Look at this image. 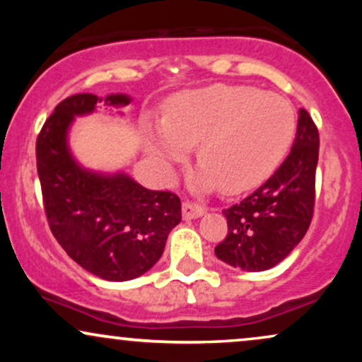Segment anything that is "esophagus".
Listing matches in <instances>:
<instances>
[{"label":"esophagus","mask_w":362,"mask_h":362,"mask_svg":"<svg viewBox=\"0 0 362 362\" xmlns=\"http://www.w3.org/2000/svg\"><path fill=\"white\" fill-rule=\"evenodd\" d=\"M204 213V207L199 204H192V202H184V206H182V216H184V219H197Z\"/></svg>","instance_id":"esophagus-1"}]
</instances>
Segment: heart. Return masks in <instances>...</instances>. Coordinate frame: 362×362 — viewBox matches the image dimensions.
Masks as SVG:
<instances>
[{"instance_id": "1", "label": "heart", "mask_w": 362, "mask_h": 362, "mask_svg": "<svg viewBox=\"0 0 362 362\" xmlns=\"http://www.w3.org/2000/svg\"><path fill=\"white\" fill-rule=\"evenodd\" d=\"M296 132V115L281 95L252 86L211 85L168 102L165 120L146 127V149L163 173L199 144L197 190L236 194L264 182L284 158Z\"/></svg>"}]
</instances>
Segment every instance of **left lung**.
Wrapping results in <instances>:
<instances>
[{
    "label": "left lung",
    "instance_id": "8db88e82",
    "mask_svg": "<svg viewBox=\"0 0 362 362\" xmlns=\"http://www.w3.org/2000/svg\"><path fill=\"white\" fill-rule=\"evenodd\" d=\"M318 131L305 109L291 153L276 173L242 202L223 211L228 235L214 248L231 267L262 272L276 267L308 231L315 206Z\"/></svg>",
    "mask_w": 362,
    "mask_h": 362
}]
</instances>
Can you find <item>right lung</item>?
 I'll return each mask as SVG.
<instances>
[{
	"label": "right lung",
	"mask_w": 362,
	"mask_h": 362,
	"mask_svg": "<svg viewBox=\"0 0 362 362\" xmlns=\"http://www.w3.org/2000/svg\"><path fill=\"white\" fill-rule=\"evenodd\" d=\"M132 98L78 93L62 100L37 138V172L44 209L54 238L85 271L105 281L143 276L160 260L168 233L180 223V199L149 190L124 170L100 172L83 167L69 146L76 117L103 103L122 115Z\"/></svg>",
	"instance_id": "1"
}]
</instances>
